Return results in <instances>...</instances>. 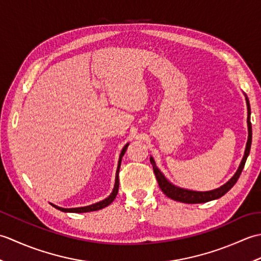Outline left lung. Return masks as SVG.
I'll list each match as a JSON object with an SVG mask.
<instances>
[{
    "label": "left lung",
    "mask_w": 261,
    "mask_h": 261,
    "mask_svg": "<svg viewBox=\"0 0 261 261\" xmlns=\"http://www.w3.org/2000/svg\"><path fill=\"white\" fill-rule=\"evenodd\" d=\"M245 96H246V103H247V110H248V118H247L248 140H247V145H246L245 154H243L241 163L239 165V167H238L237 171L234 173V175L232 176L231 178L225 182V184H223L222 186L215 188V190H212V191L198 192V191L187 190V188H182V187L174 185L173 182L169 181L167 178H166L165 175L157 167L154 159L150 156V163L152 165L154 175H156V178H157L160 190L163 191L165 195H167L169 198L174 199V201H177V202L188 203V204H197V203L210 202V201H213V199H218L220 197H222L224 194L228 193L231 190V188L233 187V185L237 182L238 178L240 177V174H241L243 167H245L246 160L249 156V152H250L251 140H252V129H251V122H250L251 110H250V104H249V99H248L246 94H245Z\"/></svg>",
    "instance_id": "1"
}]
</instances>
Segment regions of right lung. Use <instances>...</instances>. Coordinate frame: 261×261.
<instances>
[{
    "label": "right lung",
    "mask_w": 261,
    "mask_h": 261,
    "mask_svg": "<svg viewBox=\"0 0 261 261\" xmlns=\"http://www.w3.org/2000/svg\"><path fill=\"white\" fill-rule=\"evenodd\" d=\"M129 146V143H126V145L122 148L121 153H120V157H119V162H118V168H116V174H115V182H114V187H113V191L112 193L110 194L109 197H107L103 201H99L97 203H94L92 205H87V206H83V207H73V208H65V207H60L57 206V205H55L53 203H50L54 207H56L57 210L62 211V212H66V213H86V212H92V211H97V210H101L107 207L108 205H110L114 201V198L116 197V194H118L119 191V170H120V166H121V160L122 157H123V154L126 151V148Z\"/></svg>",
    "instance_id": "obj_1"
}]
</instances>
